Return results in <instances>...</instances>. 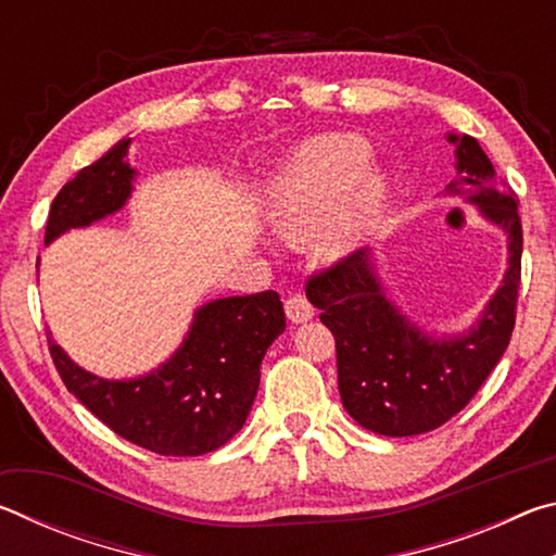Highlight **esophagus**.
<instances>
[{
	"label": "esophagus",
	"mask_w": 556,
	"mask_h": 556,
	"mask_svg": "<svg viewBox=\"0 0 556 556\" xmlns=\"http://www.w3.org/2000/svg\"><path fill=\"white\" fill-rule=\"evenodd\" d=\"M285 312L291 324H306L314 318V306L308 304V299L301 294H294L285 301Z\"/></svg>",
	"instance_id": "obj_1"
}]
</instances>
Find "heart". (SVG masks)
<instances>
[{
	"label": "heart",
	"instance_id": "b5f03b06",
	"mask_svg": "<svg viewBox=\"0 0 556 556\" xmlns=\"http://www.w3.org/2000/svg\"><path fill=\"white\" fill-rule=\"evenodd\" d=\"M390 186L370 166V147L355 135L301 142L265 191V218L281 238L304 242L318 232L326 255L353 250L388 205Z\"/></svg>",
	"mask_w": 556,
	"mask_h": 556
}]
</instances>
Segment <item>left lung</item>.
Returning a JSON list of instances; mask_svg holds the SVG:
<instances>
[{"mask_svg": "<svg viewBox=\"0 0 556 556\" xmlns=\"http://www.w3.org/2000/svg\"><path fill=\"white\" fill-rule=\"evenodd\" d=\"M456 176L444 195L476 205L505 232L507 267L481 316L460 333H429L402 312L378 275L372 250L308 279L306 296L336 336L338 390L357 425L382 437L427 434L454 417L501 361L515 328L522 225L517 195L468 135L448 131Z\"/></svg>", "mask_w": 556, "mask_h": 556, "instance_id": "8db88e82", "label": "left lung"}]
</instances>
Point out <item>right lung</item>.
<instances>
[{
    "instance_id": "obj_1",
    "label": "right lung",
    "mask_w": 556,
    "mask_h": 556,
    "mask_svg": "<svg viewBox=\"0 0 556 556\" xmlns=\"http://www.w3.org/2000/svg\"><path fill=\"white\" fill-rule=\"evenodd\" d=\"M131 139H119L80 168L51 203L46 244L122 211L135 191ZM287 318L277 291L213 299L193 312L181 345L159 368L110 380L80 368L49 333V351L68 392L131 444L162 456H201L242 429L260 388V365Z\"/></svg>"
}]
</instances>
